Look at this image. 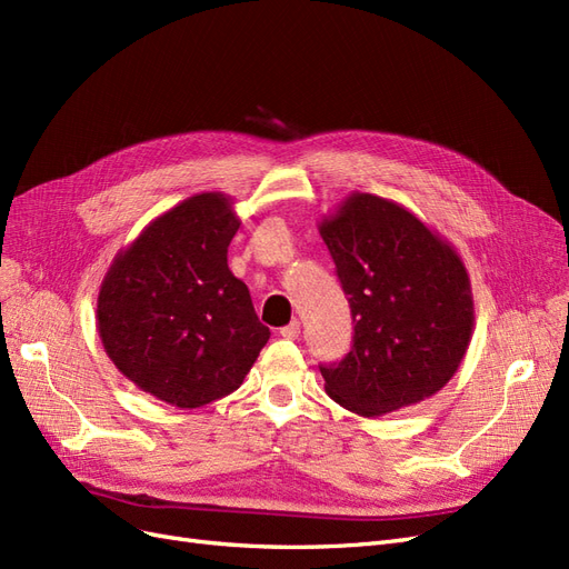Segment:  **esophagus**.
<instances>
[{
	"label": "esophagus",
	"instance_id": "1",
	"mask_svg": "<svg viewBox=\"0 0 569 569\" xmlns=\"http://www.w3.org/2000/svg\"><path fill=\"white\" fill-rule=\"evenodd\" d=\"M299 335H301V322L299 320H291L289 325L280 327V337H284V339H299Z\"/></svg>",
	"mask_w": 569,
	"mask_h": 569
}]
</instances>
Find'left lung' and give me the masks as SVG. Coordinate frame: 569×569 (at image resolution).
I'll use <instances>...</instances> for the list:
<instances>
[{
	"label": "left lung",
	"instance_id": "8db88e82",
	"mask_svg": "<svg viewBox=\"0 0 569 569\" xmlns=\"http://www.w3.org/2000/svg\"><path fill=\"white\" fill-rule=\"evenodd\" d=\"M349 299L351 351L320 366L325 391L363 418L437 393L472 335V291L460 256L399 203L353 194L320 226Z\"/></svg>",
	"mask_w": 569,
	"mask_h": 569
}]
</instances>
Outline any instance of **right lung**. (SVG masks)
Returning a JSON list of instances; mask_svg holds the SVG:
<instances>
[{"mask_svg": "<svg viewBox=\"0 0 569 569\" xmlns=\"http://www.w3.org/2000/svg\"><path fill=\"white\" fill-rule=\"evenodd\" d=\"M237 228L222 194L184 199L116 256L101 284L109 358L166 403L199 408L232 393L270 339L228 268Z\"/></svg>", "mask_w": 569, "mask_h": 569, "instance_id": "1", "label": "right lung"}]
</instances>
